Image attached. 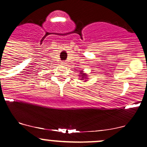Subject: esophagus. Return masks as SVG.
I'll list each match as a JSON object with an SVG mask.
<instances>
[{"instance_id":"esophagus-1","label":"esophagus","mask_w":147,"mask_h":147,"mask_svg":"<svg viewBox=\"0 0 147 147\" xmlns=\"http://www.w3.org/2000/svg\"><path fill=\"white\" fill-rule=\"evenodd\" d=\"M62 63V65H65V64H66V63L64 62V61H62V63Z\"/></svg>"}]
</instances>
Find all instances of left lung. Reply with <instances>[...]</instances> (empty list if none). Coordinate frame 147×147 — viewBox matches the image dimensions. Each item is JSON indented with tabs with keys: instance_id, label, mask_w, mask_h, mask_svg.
Returning a JSON list of instances; mask_svg holds the SVG:
<instances>
[{
	"instance_id": "left-lung-1",
	"label": "left lung",
	"mask_w": 147,
	"mask_h": 147,
	"mask_svg": "<svg viewBox=\"0 0 147 147\" xmlns=\"http://www.w3.org/2000/svg\"><path fill=\"white\" fill-rule=\"evenodd\" d=\"M79 74H80L79 75V76H80V80H84V82H86V79H88V76L87 75H86V73H84V71H79Z\"/></svg>"
}]
</instances>
